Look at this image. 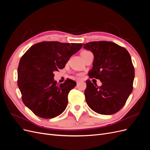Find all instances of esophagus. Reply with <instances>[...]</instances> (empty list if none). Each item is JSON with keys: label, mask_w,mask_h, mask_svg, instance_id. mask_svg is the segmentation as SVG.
Returning <instances> with one entry per match:
<instances>
[{"label": "esophagus", "mask_w": 150, "mask_h": 150, "mask_svg": "<svg viewBox=\"0 0 150 150\" xmlns=\"http://www.w3.org/2000/svg\"><path fill=\"white\" fill-rule=\"evenodd\" d=\"M76 81V83H78V82H79V81H81V79H80V78H77Z\"/></svg>", "instance_id": "esophagus-1"}]
</instances>
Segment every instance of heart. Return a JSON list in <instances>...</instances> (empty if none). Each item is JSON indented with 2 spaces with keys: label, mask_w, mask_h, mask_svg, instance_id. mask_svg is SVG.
Listing matches in <instances>:
<instances>
[{
  "label": "heart",
  "mask_w": 150,
  "mask_h": 150,
  "mask_svg": "<svg viewBox=\"0 0 150 150\" xmlns=\"http://www.w3.org/2000/svg\"><path fill=\"white\" fill-rule=\"evenodd\" d=\"M89 52H89L88 51H83L81 52V55L83 56V55H84V54H86L89 53Z\"/></svg>",
  "instance_id": "heart-1"
}]
</instances>
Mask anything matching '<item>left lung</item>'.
<instances>
[{"instance_id":"left-lung-1","label":"left lung","mask_w":150,"mask_h":150,"mask_svg":"<svg viewBox=\"0 0 150 150\" xmlns=\"http://www.w3.org/2000/svg\"><path fill=\"white\" fill-rule=\"evenodd\" d=\"M83 47L94 55L89 78L102 83L98 86L86 81V103L98 114H115L124 106L133 91L134 69L129 54L125 48L110 41L90 42L83 44Z\"/></svg>"}]
</instances>
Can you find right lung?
Segmentation results:
<instances>
[{"label":"right lung","instance_id":"add662e5","mask_svg":"<svg viewBox=\"0 0 150 150\" xmlns=\"http://www.w3.org/2000/svg\"><path fill=\"white\" fill-rule=\"evenodd\" d=\"M82 46V43L41 42L32 46L21 57L17 85L22 101L36 116L51 119L66 110L68 94L76 83L67 79L58 85L54 72L64 68Z\"/></svg>","mask_w":150,"mask_h":150}]
</instances>
